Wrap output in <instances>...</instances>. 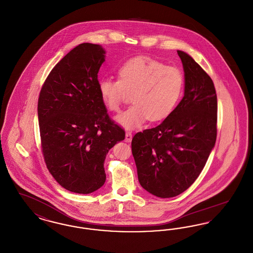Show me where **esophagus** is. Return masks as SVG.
Here are the masks:
<instances>
[{
    "label": "esophagus",
    "instance_id": "obj_1",
    "mask_svg": "<svg viewBox=\"0 0 253 253\" xmlns=\"http://www.w3.org/2000/svg\"><path fill=\"white\" fill-rule=\"evenodd\" d=\"M132 137V132H126V134H125V141H126V142H131Z\"/></svg>",
    "mask_w": 253,
    "mask_h": 253
}]
</instances>
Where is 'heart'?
I'll return each mask as SVG.
<instances>
[{"mask_svg": "<svg viewBox=\"0 0 253 253\" xmlns=\"http://www.w3.org/2000/svg\"><path fill=\"white\" fill-rule=\"evenodd\" d=\"M118 76L119 79L100 78L97 88L112 112H120L128 94L132 93L133 104L117 118L126 129L137 127L147 119H166L176 107L184 89L180 70L144 56L127 60L119 69Z\"/></svg>", "mask_w": 253, "mask_h": 253, "instance_id": "obj_1", "label": "heart"}]
</instances>
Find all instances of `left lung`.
<instances>
[{
  "label": "left lung",
  "instance_id": "8db88e82",
  "mask_svg": "<svg viewBox=\"0 0 253 253\" xmlns=\"http://www.w3.org/2000/svg\"><path fill=\"white\" fill-rule=\"evenodd\" d=\"M185 90L179 104L157 127L136 132L132 153L142 188L157 197H174L197 179L217 135L213 82L187 53L178 50Z\"/></svg>",
  "mask_w": 253,
  "mask_h": 253
}]
</instances>
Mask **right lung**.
Segmentation results:
<instances>
[{
  "mask_svg": "<svg viewBox=\"0 0 253 253\" xmlns=\"http://www.w3.org/2000/svg\"><path fill=\"white\" fill-rule=\"evenodd\" d=\"M105 50L84 42L55 65L42 87L38 118L43 158L65 190L93 193L103 186L109 150L125 131L109 118L97 88Z\"/></svg>",
  "mask_w": 253,
  "mask_h": 253,
  "instance_id": "right-lung-1",
  "label": "right lung"
}]
</instances>
